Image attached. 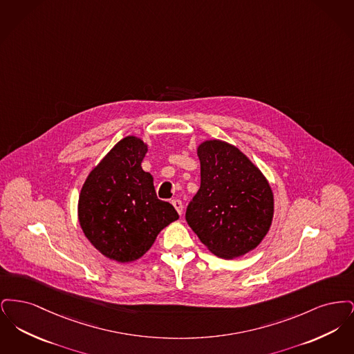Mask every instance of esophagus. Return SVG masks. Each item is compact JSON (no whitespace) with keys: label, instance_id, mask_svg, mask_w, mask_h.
Returning <instances> with one entry per match:
<instances>
[{"label":"esophagus","instance_id":"esophagus-1","mask_svg":"<svg viewBox=\"0 0 354 354\" xmlns=\"http://www.w3.org/2000/svg\"><path fill=\"white\" fill-rule=\"evenodd\" d=\"M171 203H172V205L175 207V209L178 211V214L182 215V214H183V204H182V202H180L179 199H174Z\"/></svg>","mask_w":354,"mask_h":354}]
</instances>
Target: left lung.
Returning a JSON list of instances; mask_svg holds the SVG:
<instances>
[{
    "mask_svg": "<svg viewBox=\"0 0 354 354\" xmlns=\"http://www.w3.org/2000/svg\"><path fill=\"white\" fill-rule=\"evenodd\" d=\"M201 188L185 220L209 252L235 259L253 251L270 231L274 212L268 179L236 146L219 139L202 142Z\"/></svg>",
    "mask_w": 354,
    "mask_h": 354,
    "instance_id": "left-lung-1",
    "label": "left lung"
}]
</instances>
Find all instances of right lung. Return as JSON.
Listing matches in <instances>:
<instances>
[{
	"label": "right lung",
	"instance_id": "1",
	"mask_svg": "<svg viewBox=\"0 0 354 354\" xmlns=\"http://www.w3.org/2000/svg\"><path fill=\"white\" fill-rule=\"evenodd\" d=\"M147 143L129 135L90 171L80 192L78 220L100 252L118 263L140 259L156 236L179 219L175 208L159 201L150 172L142 169Z\"/></svg>",
	"mask_w": 354,
	"mask_h": 354
}]
</instances>
